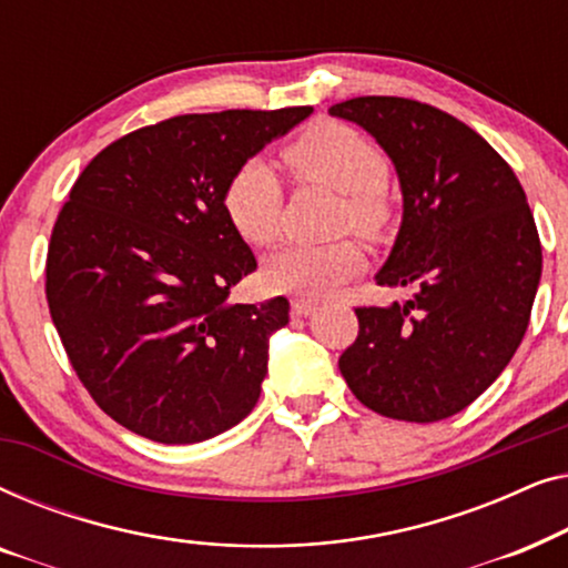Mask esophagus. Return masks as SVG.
<instances>
[{
	"instance_id": "obj_1",
	"label": "esophagus",
	"mask_w": 568,
	"mask_h": 568,
	"mask_svg": "<svg viewBox=\"0 0 568 568\" xmlns=\"http://www.w3.org/2000/svg\"><path fill=\"white\" fill-rule=\"evenodd\" d=\"M315 313V305L310 300H292V315L294 317H307Z\"/></svg>"
}]
</instances>
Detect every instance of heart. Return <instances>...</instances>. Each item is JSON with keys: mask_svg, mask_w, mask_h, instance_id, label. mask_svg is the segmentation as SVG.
I'll return each instance as SVG.
<instances>
[{"mask_svg": "<svg viewBox=\"0 0 568 568\" xmlns=\"http://www.w3.org/2000/svg\"><path fill=\"white\" fill-rule=\"evenodd\" d=\"M284 162L294 181L325 185L341 193L338 227L379 235L390 222L385 199L387 160L379 146L346 123L323 121L302 131L284 146ZM284 191L263 160H247L230 175L222 209L230 227L247 245L274 243L282 227ZM364 268V253L354 240L328 245H286L263 263L261 278L268 290L321 300Z\"/></svg>", "mask_w": 568, "mask_h": 568, "instance_id": "b5f03b06", "label": "heart"}]
</instances>
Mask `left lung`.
Returning a JSON list of instances; mask_svg holds the SVG:
<instances>
[{
  "label": "left lung",
  "instance_id": "left-lung-1",
  "mask_svg": "<svg viewBox=\"0 0 568 568\" xmlns=\"http://www.w3.org/2000/svg\"><path fill=\"white\" fill-rule=\"evenodd\" d=\"M331 113L367 129L395 162L403 224L375 282L414 292L390 307H354L359 333L338 369L375 414L442 422L523 344L542 268L532 212L507 160L439 108L364 95Z\"/></svg>",
  "mask_w": 568,
  "mask_h": 568
}]
</instances>
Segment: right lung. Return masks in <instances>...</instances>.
<instances>
[{"instance_id": "obj_1", "label": "right lung", "mask_w": 568, "mask_h": 568, "mask_svg": "<svg viewBox=\"0 0 568 568\" xmlns=\"http://www.w3.org/2000/svg\"><path fill=\"white\" fill-rule=\"evenodd\" d=\"M313 113L173 115L88 162L53 222L45 302L69 364L113 422L193 445L251 414L290 302L227 305L255 255L222 209L230 175Z\"/></svg>"}]
</instances>
